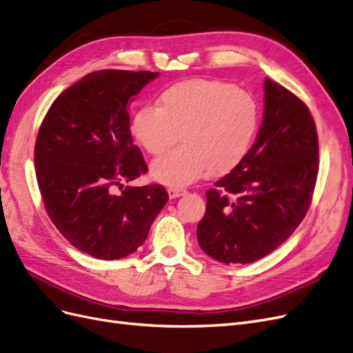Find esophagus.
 Masks as SVG:
<instances>
[{"instance_id": "34e87169", "label": "esophagus", "mask_w": 353, "mask_h": 353, "mask_svg": "<svg viewBox=\"0 0 353 353\" xmlns=\"http://www.w3.org/2000/svg\"><path fill=\"white\" fill-rule=\"evenodd\" d=\"M187 193L185 188H175V187H170L168 188V194H169V199H176V197H181L184 196Z\"/></svg>"}]
</instances>
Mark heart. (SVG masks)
I'll list each match as a JSON object with an SVG mask.
<instances>
[{"label": "heart", "mask_w": 353, "mask_h": 353, "mask_svg": "<svg viewBox=\"0 0 353 353\" xmlns=\"http://www.w3.org/2000/svg\"><path fill=\"white\" fill-rule=\"evenodd\" d=\"M259 104L248 91L216 79H188L160 92L156 105L138 108L130 122L135 141L160 154L150 174L168 187H185L206 172L228 174L248 156L259 128Z\"/></svg>", "instance_id": "heart-1"}]
</instances>
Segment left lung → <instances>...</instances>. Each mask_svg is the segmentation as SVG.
Wrapping results in <instances>:
<instances>
[{"label": "left lung", "mask_w": 353, "mask_h": 353, "mask_svg": "<svg viewBox=\"0 0 353 353\" xmlns=\"http://www.w3.org/2000/svg\"><path fill=\"white\" fill-rule=\"evenodd\" d=\"M263 121L243 162L206 193L201 250L222 263H250L292 236L311 206L318 175L316 128L306 104L263 83Z\"/></svg>", "instance_id": "left-lung-1"}]
</instances>
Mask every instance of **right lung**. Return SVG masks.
Returning <instances> with one entry per match:
<instances>
[{"instance_id":"add662e5","label":"right lung","mask_w":353,"mask_h":353,"mask_svg":"<svg viewBox=\"0 0 353 353\" xmlns=\"http://www.w3.org/2000/svg\"><path fill=\"white\" fill-rule=\"evenodd\" d=\"M157 72L97 70L51 104L35 143V172L50 219L72 245L113 261L145 241L168 201L165 187H113L141 176L147 165L132 143L128 108Z\"/></svg>"}]
</instances>
